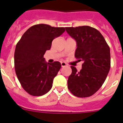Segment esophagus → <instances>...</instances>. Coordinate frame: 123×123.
I'll list each match as a JSON object with an SVG mask.
<instances>
[{
    "label": "esophagus",
    "mask_w": 123,
    "mask_h": 123,
    "mask_svg": "<svg viewBox=\"0 0 123 123\" xmlns=\"http://www.w3.org/2000/svg\"><path fill=\"white\" fill-rule=\"evenodd\" d=\"M61 65H62V67H65V66H67V63L65 62H61Z\"/></svg>",
    "instance_id": "esophagus-1"
}]
</instances>
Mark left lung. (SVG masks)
<instances>
[{"instance_id": "8db88e82", "label": "left lung", "mask_w": 123, "mask_h": 123, "mask_svg": "<svg viewBox=\"0 0 123 123\" xmlns=\"http://www.w3.org/2000/svg\"><path fill=\"white\" fill-rule=\"evenodd\" d=\"M66 31L76 41L74 56L83 61L78 71L71 66L68 79L69 91L78 97L94 95L103 85L110 69V50L102 34L89 26L67 27Z\"/></svg>"}]
</instances>
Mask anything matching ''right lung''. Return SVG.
<instances>
[{"label": "right lung", "mask_w": 123, "mask_h": 123, "mask_svg": "<svg viewBox=\"0 0 123 123\" xmlns=\"http://www.w3.org/2000/svg\"><path fill=\"white\" fill-rule=\"evenodd\" d=\"M65 31L63 27L34 25L17 43L14 55L15 72L21 86L30 95L41 96L51 89L62 66L59 62L47 63L44 55L50 49L52 41Z\"/></svg>", "instance_id": "right-lung-1"}]
</instances>
